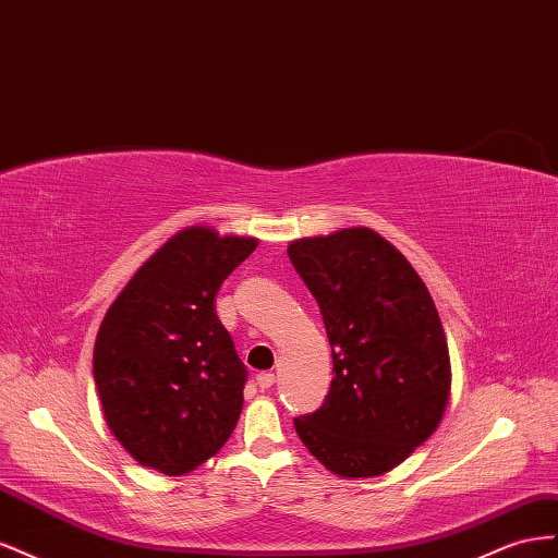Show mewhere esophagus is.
Wrapping results in <instances>:
<instances>
[{
	"label": "esophagus",
	"instance_id": "obj_1",
	"mask_svg": "<svg viewBox=\"0 0 558 558\" xmlns=\"http://www.w3.org/2000/svg\"><path fill=\"white\" fill-rule=\"evenodd\" d=\"M276 384V376L270 374V372H262V374H257V386L262 388V390H268L270 386Z\"/></svg>",
	"mask_w": 558,
	"mask_h": 558
}]
</instances>
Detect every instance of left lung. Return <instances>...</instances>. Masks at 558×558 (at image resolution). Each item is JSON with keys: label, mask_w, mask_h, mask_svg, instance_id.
<instances>
[{"label": "left lung", "mask_w": 558, "mask_h": 558, "mask_svg": "<svg viewBox=\"0 0 558 558\" xmlns=\"http://www.w3.org/2000/svg\"><path fill=\"white\" fill-rule=\"evenodd\" d=\"M331 345L333 378L296 435L339 476H378L435 433L451 362L435 301L411 264L372 229H343L288 247Z\"/></svg>", "instance_id": "obj_1"}]
</instances>
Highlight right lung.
<instances>
[{
    "mask_svg": "<svg viewBox=\"0 0 558 558\" xmlns=\"http://www.w3.org/2000/svg\"><path fill=\"white\" fill-rule=\"evenodd\" d=\"M254 247V238L184 229L109 306L93 376L107 425L140 465L180 476L231 437L247 367L215 296Z\"/></svg>",
    "mask_w": 558,
    "mask_h": 558,
    "instance_id": "add662e5",
    "label": "right lung"
}]
</instances>
